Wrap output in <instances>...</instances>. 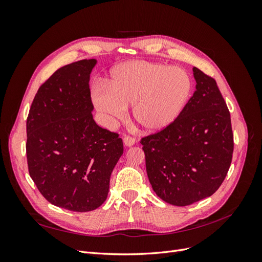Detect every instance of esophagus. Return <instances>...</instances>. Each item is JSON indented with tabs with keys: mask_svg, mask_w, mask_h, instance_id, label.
I'll use <instances>...</instances> for the list:
<instances>
[{
	"mask_svg": "<svg viewBox=\"0 0 262 262\" xmlns=\"http://www.w3.org/2000/svg\"><path fill=\"white\" fill-rule=\"evenodd\" d=\"M123 142L126 146H132L134 143H136V139L130 137V136H124Z\"/></svg>",
	"mask_w": 262,
	"mask_h": 262,
	"instance_id": "34e87169",
	"label": "esophagus"
}]
</instances>
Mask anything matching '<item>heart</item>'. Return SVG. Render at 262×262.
I'll list each match as a JSON object with an SVG mask.
<instances>
[{
	"mask_svg": "<svg viewBox=\"0 0 262 262\" xmlns=\"http://www.w3.org/2000/svg\"><path fill=\"white\" fill-rule=\"evenodd\" d=\"M192 83L186 71L149 61H132L113 71L108 87L94 92L93 101L109 119H122L126 106L147 132L167 128L187 104Z\"/></svg>",
	"mask_w": 262,
	"mask_h": 262,
	"instance_id": "b5f03b06",
	"label": "heart"
}]
</instances>
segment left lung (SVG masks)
Masks as SVG:
<instances>
[{
	"label": "left lung",
	"mask_w": 262,
	"mask_h": 262,
	"mask_svg": "<svg viewBox=\"0 0 262 262\" xmlns=\"http://www.w3.org/2000/svg\"><path fill=\"white\" fill-rule=\"evenodd\" d=\"M195 91L167 128L141 139L148 180L165 202L186 207L212 195L232 163L226 102L211 76L193 68Z\"/></svg>",
	"instance_id": "left-lung-1"
}]
</instances>
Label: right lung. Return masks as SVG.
<instances>
[{
    "instance_id": "add662e5",
    "label": "right lung",
    "mask_w": 262,
    "mask_h": 262,
    "mask_svg": "<svg viewBox=\"0 0 262 262\" xmlns=\"http://www.w3.org/2000/svg\"><path fill=\"white\" fill-rule=\"evenodd\" d=\"M96 60L60 68L36 94L27 117L28 171L55 207L89 212L105 202L123 153L119 134L93 119L90 74Z\"/></svg>"
}]
</instances>
